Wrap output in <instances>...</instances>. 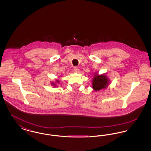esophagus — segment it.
<instances>
[{"label":"esophagus","instance_id":"1","mask_svg":"<svg viewBox=\"0 0 151 151\" xmlns=\"http://www.w3.org/2000/svg\"><path fill=\"white\" fill-rule=\"evenodd\" d=\"M79 68H78V67H74V68H73V71H74V72H79Z\"/></svg>","mask_w":151,"mask_h":151}]
</instances>
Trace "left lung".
I'll return each mask as SVG.
<instances>
[{
  "label": "left lung",
  "instance_id": "1",
  "mask_svg": "<svg viewBox=\"0 0 151 151\" xmlns=\"http://www.w3.org/2000/svg\"><path fill=\"white\" fill-rule=\"evenodd\" d=\"M108 84V78L105 75H96L92 81V87L95 91H99L106 86Z\"/></svg>",
  "mask_w": 151,
  "mask_h": 151
}]
</instances>
